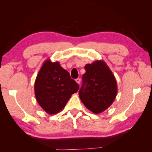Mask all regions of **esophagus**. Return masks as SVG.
Segmentation results:
<instances>
[{
	"label": "esophagus",
	"instance_id": "34e87169",
	"mask_svg": "<svg viewBox=\"0 0 152 152\" xmlns=\"http://www.w3.org/2000/svg\"><path fill=\"white\" fill-rule=\"evenodd\" d=\"M76 82L77 83H78V84H80V78L76 79Z\"/></svg>",
	"mask_w": 152,
	"mask_h": 152
}]
</instances>
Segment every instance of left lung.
<instances>
[{
  "mask_svg": "<svg viewBox=\"0 0 152 152\" xmlns=\"http://www.w3.org/2000/svg\"><path fill=\"white\" fill-rule=\"evenodd\" d=\"M79 96L82 103L92 113L99 114L113 104L117 93L114 74L103 60H96L84 66Z\"/></svg>",
  "mask_w": 152,
  "mask_h": 152,
  "instance_id": "left-lung-1",
  "label": "left lung"
}]
</instances>
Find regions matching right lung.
Returning a JSON list of instances; mask_svg holds the SVG:
<instances>
[{
    "label": "right lung",
    "mask_w": 152,
    "mask_h": 152,
    "mask_svg": "<svg viewBox=\"0 0 152 152\" xmlns=\"http://www.w3.org/2000/svg\"><path fill=\"white\" fill-rule=\"evenodd\" d=\"M79 85L58 61L45 60L36 77L34 90L38 104L49 115L61 111Z\"/></svg>",
    "instance_id": "right-lung-1"
}]
</instances>
